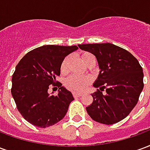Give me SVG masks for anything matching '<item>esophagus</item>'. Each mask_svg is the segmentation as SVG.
Returning a JSON list of instances; mask_svg holds the SVG:
<instances>
[{"label": "esophagus", "instance_id": "esophagus-1", "mask_svg": "<svg viewBox=\"0 0 150 150\" xmlns=\"http://www.w3.org/2000/svg\"><path fill=\"white\" fill-rule=\"evenodd\" d=\"M73 96L75 98L80 97V96H81V94H79V93H73Z\"/></svg>", "mask_w": 150, "mask_h": 150}]
</instances>
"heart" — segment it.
I'll use <instances>...</instances> for the list:
<instances>
[{
	"label": "heart",
	"mask_w": 150,
	"mask_h": 150,
	"mask_svg": "<svg viewBox=\"0 0 150 150\" xmlns=\"http://www.w3.org/2000/svg\"><path fill=\"white\" fill-rule=\"evenodd\" d=\"M79 58L81 61L85 65H87L88 62L92 59H95L94 56L91 54V53L83 52L79 55ZM67 64H68V58L66 57L62 60L60 65V72L62 75H66L67 73ZM90 83V79L88 78H79L74 75H71L64 82V86L66 88H67L70 91L76 93L83 92Z\"/></svg>",
	"instance_id": "obj_1"
}]
</instances>
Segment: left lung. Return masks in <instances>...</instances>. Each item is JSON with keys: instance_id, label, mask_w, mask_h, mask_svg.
Instances as JSON below:
<instances>
[{"instance_id": "8db88e82", "label": "left lung", "mask_w": 150, "mask_h": 150, "mask_svg": "<svg viewBox=\"0 0 150 150\" xmlns=\"http://www.w3.org/2000/svg\"><path fill=\"white\" fill-rule=\"evenodd\" d=\"M93 54L100 68L91 94L93 101L86 108L96 122L113 125L125 119L137 104L142 92L143 71L138 60L128 50L111 43L78 45ZM104 90L106 92L103 94Z\"/></svg>"}]
</instances>
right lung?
Masks as SVG:
<instances>
[{
    "mask_svg": "<svg viewBox=\"0 0 150 150\" xmlns=\"http://www.w3.org/2000/svg\"><path fill=\"white\" fill-rule=\"evenodd\" d=\"M77 46L47 45L28 52L12 77L11 93L19 112L33 125L46 128L60 121L74 98L56 80L60 65ZM50 85L59 88L57 96L48 94Z\"/></svg>",
    "mask_w": 150,
    "mask_h": 150,
    "instance_id": "right-lung-1",
    "label": "right lung"
}]
</instances>
